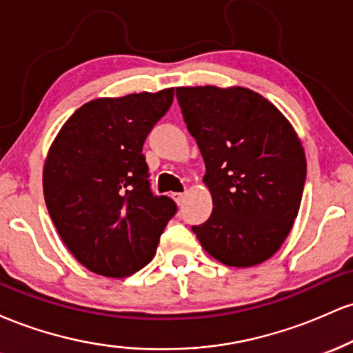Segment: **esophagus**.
<instances>
[{"label":"esophagus","instance_id":"1","mask_svg":"<svg viewBox=\"0 0 353 353\" xmlns=\"http://www.w3.org/2000/svg\"><path fill=\"white\" fill-rule=\"evenodd\" d=\"M171 196H172V199L177 202V204H181V202L184 201V194H182V192H172Z\"/></svg>","mask_w":353,"mask_h":353}]
</instances>
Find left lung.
<instances>
[{
    "label": "left lung",
    "instance_id": "obj_1",
    "mask_svg": "<svg viewBox=\"0 0 353 353\" xmlns=\"http://www.w3.org/2000/svg\"><path fill=\"white\" fill-rule=\"evenodd\" d=\"M176 94L214 204L194 234L222 264H261L281 249L301 208V139L270 101L247 88H177Z\"/></svg>",
    "mask_w": 353,
    "mask_h": 353
}]
</instances>
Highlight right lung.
Wrapping results in <instances>:
<instances>
[{"instance_id": "add662e5", "label": "right lung", "mask_w": 353, "mask_h": 353, "mask_svg": "<svg viewBox=\"0 0 353 353\" xmlns=\"http://www.w3.org/2000/svg\"><path fill=\"white\" fill-rule=\"evenodd\" d=\"M174 88L99 98L64 123L48 152V212L70 252L91 272L128 277L152 261L177 205L156 196L143 145L171 108Z\"/></svg>"}]
</instances>
